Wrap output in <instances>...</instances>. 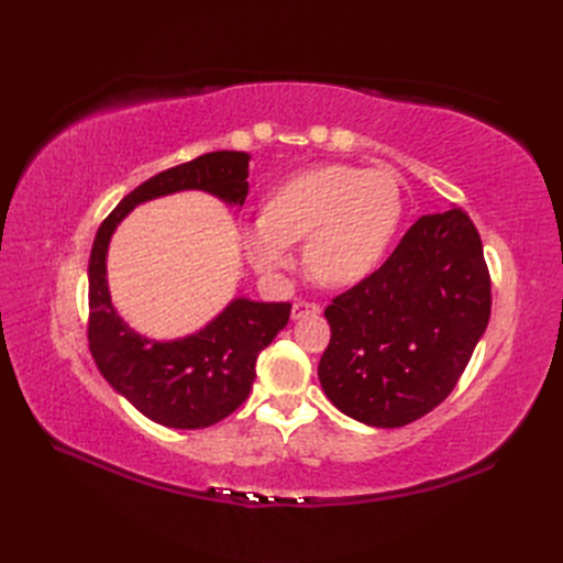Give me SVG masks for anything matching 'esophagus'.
Returning a JSON list of instances; mask_svg holds the SVG:
<instances>
[{"label": "esophagus", "instance_id": "1", "mask_svg": "<svg viewBox=\"0 0 563 563\" xmlns=\"http://www.w3.org/2000/svg\"><path fill=\"white\" fill-rule=\"evenodd\" d=\"M319 305L310 302V300H296L294 308H291V317L300 319V317H308V314H319Z\"/></svg>", "mask_w": 563, "mask_h": 563}]
</instances>
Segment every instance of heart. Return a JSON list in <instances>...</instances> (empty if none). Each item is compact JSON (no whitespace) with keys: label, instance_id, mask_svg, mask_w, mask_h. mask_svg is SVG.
<instances>
[{"label":"heart","instance_id":"obj_1","mask_svg":"<svg viewBox=\"0 0 563 563\" xmlns=\"http://www.w3.org/2000/svg\"><path fill=\"white\" fill-rule=\"evenodd\" d=\"M404 216L397 176L385 168L321 164L286 178L242 230L253 265L277 272L305 240V263L323 286H350L380 263Z\"/></svg>","mask_w":563,"mask_h":563}]
</instances>
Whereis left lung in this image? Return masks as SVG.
<instances>
[{"label": "left lung", "instance_id": "1", "mask_svg": "<svg viewBox=\"0 0 563 563\" xmlns=\"http://www.w3.org/2000/svg\"><path fill=\"white\" fill-rule=\"evenodd\" d=\"M319 383L345 416L404 428L444 401L488 327L490 275L463 209L422 216L389 258L323 310Z\"/></svg>", "mask_w": 563, "mask_h": 563}]
</instances>
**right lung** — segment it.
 <instances>
[{"mask_svg":"<svg viewBox=\"0 0 563 563\" xmlns=\"http://www.w3.org/2000/svg\"><path fill=\"white\" fill-rule=\"evenodd\" d=\"M246 152H209L135 187L98 228L89 258V350L103 378L164 428L201 430L240 408L255 380V360L286 327L291 302L232 300L207 329L157 343L117 317L106 275L110 236L135 203L178 190H203L228 203L249 192Z\"/></svg>","mask_w":563,"mask_h":563,"instance_id":"obj_1","label":"right lung"}]
</instances>
